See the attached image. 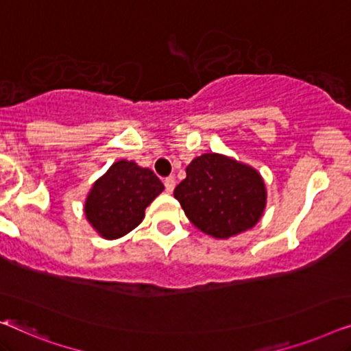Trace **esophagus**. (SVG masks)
<instances>
[{
  "instance_id": "1",
  "label": "esophagus",
  "mask_w": 351,
  "mask_h": 351,
  "mask_svg": "<svg viewBox=\"0 0 351 351\" xmlns=\"http://www.w3.org/2000/svg\"><path fill=\"white\" fill-rule=\"evenodd\" d=\"M164 184H165V191L167 192H173V189H175V178H165V181H164Z\"/></svg>"
}]
</instances>
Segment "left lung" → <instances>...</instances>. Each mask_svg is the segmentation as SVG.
Wrapping results in <instances>:
<instances>
[{"label":"left lung","instance_id":"obj_1","mask_svg":"<svg viewBox=\"0 0 351 351\" xmlns=\"http://www.w3.org/2000/svg\"><path fill=\"white\" fill-rule=\"evenodd\" d=\"M175 199L197 229L215 239H229L254 227L265 208V184L253 167L221 154L195 157Z\"/></svg>","mask_w":351,"mask_h":351}]
</instances>
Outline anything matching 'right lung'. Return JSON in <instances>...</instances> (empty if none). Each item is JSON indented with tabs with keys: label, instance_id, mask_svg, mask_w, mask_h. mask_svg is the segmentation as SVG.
<instances>
[{
	"label": "right lung",
	"instance_id": "right-lung-1",
	"mask_svg": "<svg viewBox=\"0 0 351 351\" xmlns=\"http://www.w3.org/2000/svg\"><path fill=\"white\" fill-rule=\"evenodd\" d=\"M162 191L164 184L154 171L132 160H117L93 182L84 213L103 239H119L141 223L146 206Z\"/></svg>",
	"mask_w": 351,
	"mask_h": 351
}]
</instances>
